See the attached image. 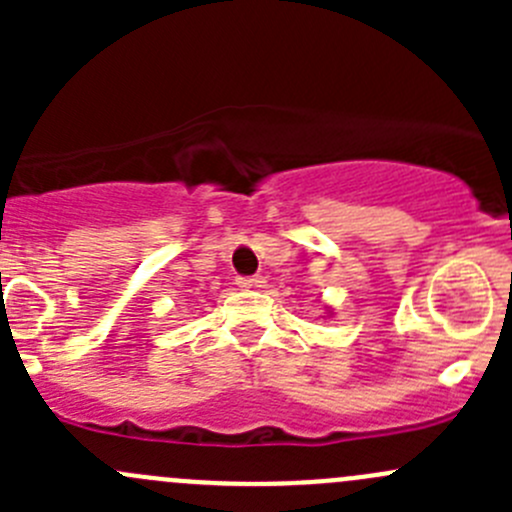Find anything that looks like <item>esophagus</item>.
Instances as JSON below:
<instances>
[{
  "label": "esophagus",
  "mask_w": 512,
  "mask_h": 512,
  "mask_svg": "<svg viewBox=\"0 0 512 512\" xmlns=\"http://www.w3.org/2000/svg\"><path fill=\"white\" fill-rule=\"evenodd\" d=\"M262 277L255 275V277H237V287L242 289H252V287H262Z\"/></svg>",
  "instance_id": "1"
}]
</instances>
